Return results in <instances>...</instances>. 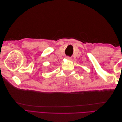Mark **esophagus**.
<instances>
[{
	"mask_svg": "<svg viewBox=\"0 0 122 122\" xmlns=\"http://www.w3.org/2000/svg\"><path fill=\"white\" fill-rule=\"evenodd\" d=\"M66 58H67V60H71V58L69 57V56H67V57H66Z\"/></svg>",
	"mask_w": 122,
	"mask_h": 122,
	"instance_id": "1",
	"label": "esophagus"
}]
</instances>
